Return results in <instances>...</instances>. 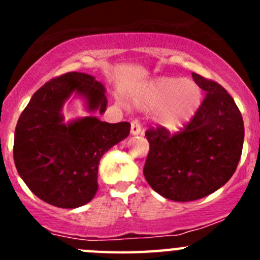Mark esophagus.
<instances>
[{
	"label": "esophagus",
	"mask_w": 260,
	"mask_h": 260,
	"mask_svg": "<svg viewBox=\"0 0 260 260\" xmlns=\"http://www.w3.org/2000/svg\"><path fill=\"white\" fill-rule=\"evenodd\" d=\"M142 134V127L141 123L138 121H133L132 122V135H139Z\"/></svg>",
	"instance_id": "34e87169"
}]
</instances>
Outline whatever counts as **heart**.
Segmentation results:
<instances>
[{
	"mask_svg": "<svg viewBox=\"0 0 260 260\" xmlns=\"http://www.w3.org/2000/svg\"><path fill=\"white\" fill-rule=\"evenodd\" d=\"M202 91L194 80L162 77L146 87L144 100L152 109H160L157 122L171 133L186 126L198 113Z\"/></svg>",
	"mask_w": 260,
	"mask_h": 260,
	"instance_id": "b5f03b06",
	"label": "heart"
}]
</instances>
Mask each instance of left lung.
Listing matches in <instances>:
<instances>
[{"instance_id": "8db88e82", "label": "left lung", "mask_w": 260, "mask_h": 260, "mask_svg": "<svg viewBox=\"0 0 260 260\" xmlns=\"http://www.w3.org/2000/svg\"><path fill=\"white\" fill-rule=\"evenodd\" d=\"M206 98L178 134L150 128L143 173L157 194L174 202L204 198L231 180L241 158L245 127L233 98L216 82L192 73Z\"/></svg>"}]
</instances>
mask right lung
Here are the masks:
<instances>
[{
    "instance_id": "right-lung-1",
    "label": "right lung",
    "mask_w": 260,
    "mask_h": 260,
    "mask_svg": "<svg viewBox=\"0 0 260 260\" xmlns=\"http://www.w3.org/2000/svg\"><path fill=\"white\" fill-rule=\"evenodd\" d=\"M84 102L87 116L64 121L66 102ZM105 87L86 73H68L39 88L18 119L14 162L20 178L41 201L77 208L92 201L99 189L100 158L127 138L130 123L103 122Z\"/></svg>"
}]
</instances>
